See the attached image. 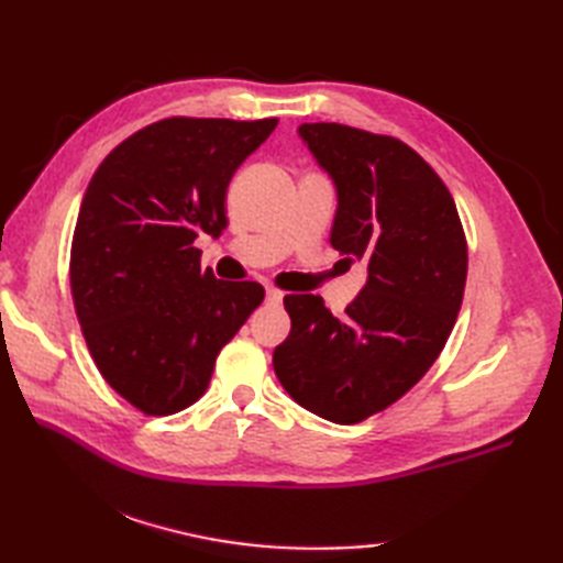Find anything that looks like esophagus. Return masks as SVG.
<instances>
[{"mask_svg": "<svg viewBox=\"0 0 563 563\" xmlns=\"http://www.w3.org/2000/svg\"><path fill=\"white\" fill-rule=\"evenodd\" d=\"M266 300H268V305H280L283 302V292L275 290V288H266Z\"/></svg>", "mask_w": 563, "mask_h": 563, "instance_id": "obj_1", "label": "esophagus"}]
</instances>
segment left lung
<instances>
[{
  "label": "left lung",
  "instance_id": "obj_1",
  "mask_svg": "<svg viewBox=\"0 0 563 563\" xmlns=\"http://www.w3.org/2000/svg\"><path fill=\"white\" fill-rule=\"evenodd\" d=\"M297 135L336 188L331 246L367 261L341 317L288 295L292 329L273 351L290 397L331 423H357L404 397L445 345L462 307L466 242L440 176L404 142L339 123Z\"/></svg>",
  "mask_w": 563,
  "mask_h": 563
}]
</instances>
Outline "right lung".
<instances>
[{
	"instance_id": "right-lung-1",
	"label": "right lung",
	"mask_w": 563,
	"mask_h": 563,
	"mask_svg": "<svg viewBox=\"0 0 563 563\" xmlns=\"http://www.w3.org/2000/svg\"><path fill=\"white\" fill-rule=\"evenodd\" d=\"M275 125L166 118L91 176L71 236V300L99 373L140 411L198 401L222 345L263 302L258 283L202 271L194 242L224 232L227 186Z\"/></svg>"
}]
</instances>
